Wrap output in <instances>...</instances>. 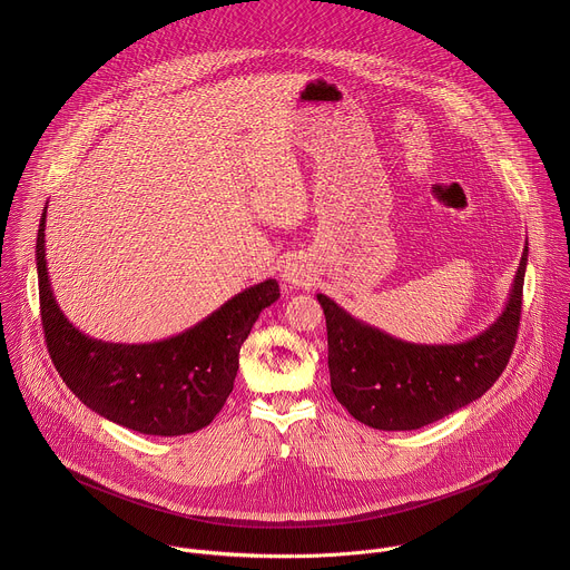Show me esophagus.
Instances as JSON below:
<instances>
[{"label": "esophagus", "instance_id": "1", "mask_svg": "<svg viewBox=\"0 0 570 570\" xmlns=\"http://www.w3.org/2000/svg\"><path fill=\"white\" fill-rule=\"evenodd\" d=\"M282 279H284L288 286H299V284H304V282L308 279L304 264H299V262H288V264L282 268Z\"/></svg>", "mask_w": 570, "mask_h": 570}]
</instances>
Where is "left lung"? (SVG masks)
Returning <instances> with one entry per match:
<instances>
[{"instance_id": "left-lung-1", "label": "left lung", "mask_w": 570, "mask_h": 570, "mask_svg": "<svg viewBox=\"0 0 570 570\" xmlns=\"http://www.w3.org/2000/svg\"><path fill=\"white\" fill-rule=\"evenodd\" d=\"M528 240L503 313L453 345L399 341L317 293L327 317L330 376L347 413L379 431H415L475 401L503 374L519 334Z\"/></svg>"}]
</instances>
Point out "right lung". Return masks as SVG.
Instances as JSON below:
<instances>
[{
    "mask_svg": "<svg viewBox=\"0 0 570 570\" xmlns=\"http://www.w3.org/2000/svg\"><path fill=\"white\" fill-rule=\"evenodd\" d=\"M47 207L36 240L40 315L49 356L65 385L97 415L144 435L176 438L205 429L234 387L238 352L259 313L279 297L266 279L227 299L187 332L141 345L78 332L60 311L45 255Z\"/></svg>",
    "mask_w": 570,
    "mask_h": 570,
    "instance_id": "obj_1",
    "label": "right lung"
}]
</instances>
